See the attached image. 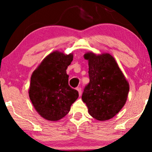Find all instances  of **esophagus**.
<instances>
[{"label":"esophagus","instance_id":"34e87169","mask_svg":"<svg viewBox=\"0 0 152 152\" xmlns=\"http://www.w3.org/2000/svg\"><path fill=\"white\" fill-rule=\"evenodd\" d=\"M77 91H78L79 95H82V88H81L80 87H77Z\"/></svg>","mask_w":152,"mask_h":152}]
</instances>
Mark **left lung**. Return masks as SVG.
I'll return each mask as SVG.
<instances>
[{
	"label": "left lung",
	"instance_id": "left-lung-1",
	"mask_svg": "<svg viewBox=\"0 0 152 152\" xmlns=\"http://www.w3.org/2000/svg\"><path fill=\"white\" fill-rule=\"evenodd\" d=\"M84 57L88 61L90 82L85 87L82 101L93 118L104 121L113 118L125 104L129 84L114 59L109 53L89 52Z\"/></svg>",
	"mask_w": 152,
	"mask_h": 152
}]
</instances>
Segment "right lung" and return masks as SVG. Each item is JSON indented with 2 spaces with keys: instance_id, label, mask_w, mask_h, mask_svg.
I'll list each match as a JSON object with an SVG mask.
<instances>
[{
  "instance_id": "1",
  "label": "right lung",
  "mask_w": 152,
  "mask_h": 152,
  "mask_svg": "<svg viewBox=\"0 0 152 152\" xmlns=\"http://www.w3.org/2000/svg\"><path fill=\"white\" fill-rule=\"evenodd\" d=\"M72 59V53L54 51L32 72L29 97L37 113L45 120L57 121L65 117L78 98V91L68 85L66 73Z\"/></svg>"
}]
</instances>
